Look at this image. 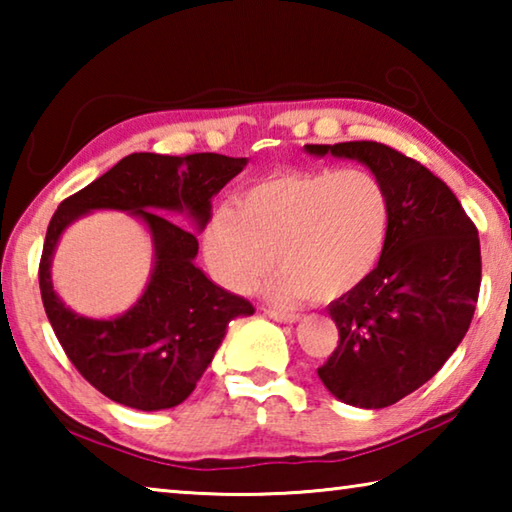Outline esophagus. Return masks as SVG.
<instances>
[{
	"label": "esophagus",
	"mask_w": 512,
	"mask_h": 512,
	"mask_svg": "<svg viewBox=\"0 0 512 512\" xmlns=\"http://www.w3.org/2000/svg\"><path fill=\"white\" fill-rule=\"evenodd\" d=\"M266 314L268 318L277 320V323H287V325L298 323L300 320V314H291V311H282V309H266Z\"/></svg>",
	"instance_id": "1"
}]
</instances>
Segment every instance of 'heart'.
<instances>
[{"label": "heart", "instance_id": "heart-1", "mask_svg": "<svg viewBox=\"0 0 512 512\" xmlns=\"http://www.w3.org/2000/svg\"><path fill=\"white\" fill-rule=\"evenodd\" d=\"M391 198L366 169H296L241 189L216 207L203 248L223 287L246 289L271 262L262 289L275 300H336L361 287L384 255Z\"/></svg>", "mask_w": 512, "mask_h": 512}]
</instances>
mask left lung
<instances>
[{"mask_svg": "<svg viewBox=\"0 0 512 512\" xmlns=\"http://www.w3.org/2000/svg\"><path fill=\"white\" fill-rule=\"evenodd\" d=\"M305 151L361 162L391 198L384 255L361 287L327 307L339 345L318 368L336 400L384 409L427 384L463 341L481 287L479 232L443 180L391 146Z\"/></svg>", "mask_w": 512, "mask_h": 512, "instance_id": "left-lung-1", "label": "left lung"}]
</instances>
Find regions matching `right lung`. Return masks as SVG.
<instances>
[{
  "instance_id": "1",
  "label": "right lung",
  "mask_w": 512,
  "mask_h": 512,
  "mask_svg": "<svg viewBox=\"0 0 512 512\" xmlns=\"http://www.w3.org/2000/svg\"><path fill=\"white\" fill-rule=\"evenodd\" d=\"M248 158L194 153L185 158L133 153L51 216L40 259V293L47 318L69 361L112 402L162 411L185 402L214 359L230 320L253 316L248 300L214 284L194 264L196 233L166 219L187 215L201 232L212 198L244 171ZM97 209L126 211L152 237L154 266L143 296L124 315L90 319L57 298L50 262L62 232Z\"/></svg>"
}]
</instances>
